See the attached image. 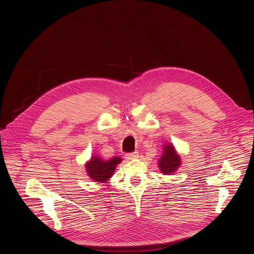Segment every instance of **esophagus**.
<instances>
[{
    "mask_svg": "<svg viewBox=\"0 0 254 254\" xmlns=\"http://www.w3.org/2000/svg\"><path fill=\"white\" fill-rule=\"evenodd\" d=\"M138 157V153L137 152H133V153H129L126 155V158L127 160H132V159H136Z\"/></svg>",
    "mask_w": 254,
    "mask_h": 254,
    "instance_id": "esophagus-1",
    "label": "esophagus"
}]
</instances>
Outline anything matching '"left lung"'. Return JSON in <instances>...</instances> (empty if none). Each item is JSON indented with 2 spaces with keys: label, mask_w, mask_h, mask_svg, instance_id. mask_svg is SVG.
Masks as SVG:
<instances>
[{
  "label": "left lung",
  "mask_w": 254,
  "mask_h": 254,
  "mask_svg": "<svg viewBox=\"0 0 254 254\" xmlns=\"http://www.w3.org/2000/svg\"><path fill=\"white\" fill-rule=\"evenodd\" d=\"M164 154L158 162L161 173L164 175H171L176 172L181 164V158L176 152L173 143H167L164 146Z\"/></svg>",
  "instance_id": "obj_1"
}]
</instances>
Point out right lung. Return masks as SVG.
<instances>
[{"instance_id": "1", "label": "right lung", "mask_w": 254, "mask_h": 254, "mask_svg": "<svg viewBox=\"0 0 254 254\" xmlns=\"http://www.w3.org/2000/svg\"><path fill=\"white\" fill-rule=\"evenodd\" d=\"M122 160L123 159L120 157H114L111 160L104 161L97 156H93L85 165L87 175L94 182L105 183L108 179L113 177L117 166L122 162Z\"/></svg>"}]
</instances>
